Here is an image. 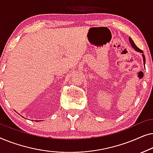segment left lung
Wrapping results in <instances>:
<instances>
[{"instance_id":"8db88e82","label":"left lung","mask_w":153,"mask_h":153,"mask_svg":"<svg viewBox=\"0 0 153 153\" xmlns=\"http://www.w3.org/2000/svg\"><path fill=\"white\" fill-rule=\"evenodd\" d=\"M129 42H130V44H131V47H132L133 49H134L135 51H138V52H140V53H143V51H142V50H141L140 49H139V48H138V47H137V46H136L134 42V41L132 40V39H131V38L130 37H129ZM142 56H143V65H145V63H146V58H145V56H144L143 54H142Z\"/></svg>"}]
</instances>
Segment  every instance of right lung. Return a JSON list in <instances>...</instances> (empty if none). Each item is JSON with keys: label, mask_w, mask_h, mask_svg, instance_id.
<instances>
[{"label": "right lung", "mask_w": 153, "mask_h": 153, "mask_svg": "<svg viewBox=\"0 0 153 153\" xmlns=\"http://www.w3.org/2000/svg\"><path fill=\"white\" fill-rule=\"evenodd\" d=\"M36 121H37V120H36Z\"/></svg>", "instance_id": "right-lung-1"}]
</instances>
